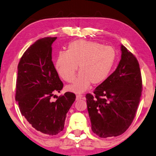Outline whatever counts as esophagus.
I'll list each match as a JSON object with an SVG mask.
<instances>
[{
	"label": "esophagus",
	"mask_w": 156,
	"mask_h": 156,
	"mask_svg": "<svg viewBox=\"0 0 156 156\" xmlns=\"http://www.w3.org/2000/svg\"><path fill=\"white\" fill-rule=\"evenodd\" d=\"M83 98V96L80 95H76V100H80Z\"/></svg>",
	"instance_id": "obj_1"
}]
</instances>
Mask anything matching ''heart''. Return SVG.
<instances>
[{"instance_id":"b5f03b06","label":"heart","mask_w":156,"mask_h":156,"mask_svg":"<svg viewBox=\"0 0 156 156\" xmlns=\"http://www.w3.org/2000/svg\"><path fill=\"white\" fill-rule=\"evenodd\" d=\"M116 60L113 47L104 46L98 41L78 39L68 45L66 51L58 52L55 67L59 76L65 81L74 80L79 66V73L69 90L81 93L90 85H98L106 80Z\"/></svg>"}]
</instances>
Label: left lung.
<instances>
[{
  "label": "left lung",
  "mask_w": 156,
  "mask_h": 156,
  "mask_svg": "<svg viewBox=\"0 0 156 156\" xmlns=\"http://www.w3.org/2000/svg\"><path fill=\"white\" fill-rule=\"evenodd\" d=\"M122 58L117 69L85 95L92 131L101 138L117 136L134 119L142 92L139 63L135 56L121 46Z\"/></svg>",
  "instance_id": "8db88e82"
}]
</instances>
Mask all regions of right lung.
Listing matches in <instances>:
<instances>
[{
    "instance_id": "1",
    "label": "right lung",
    "mask_w": 156,
    "mask_h": 156,
    "mask_svg": "<svg viewBox=\"0 0 156 156\" xmlns=\"http://www.w3.org/2000/svg\"><path fill=\"white\" fill-rule=\"evenodd\" d=\"M56 37L39 39L22 56L17 66L15 100L22 115L37 131L56 135L64 128L66 114L76 95L67 92L51 98L63 84L52 62L51 44Z\"/></svg>"
}]
</instances>
